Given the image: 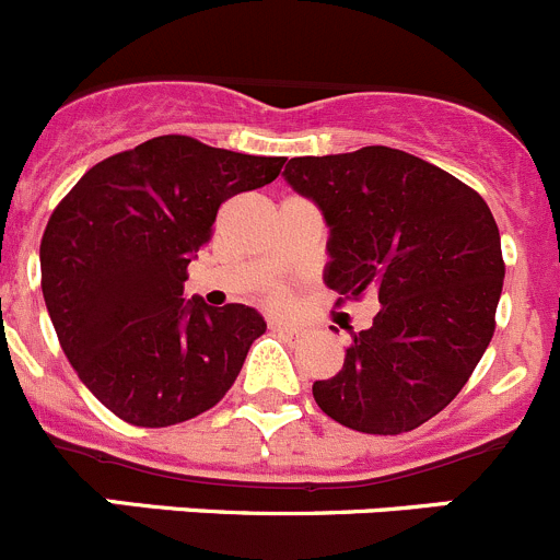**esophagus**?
Instances as JSON below:
<instances>
[{
	"mask_svg": "<svg viewBox=\"0 0 560 560\" xmlns=\"http://www.w3.org/2000/svg\"><path fill=\"white\" fill-rule=\"evenodd\" d=\"M275 332L280 335H289V338H296V335H302V327H296V324H289V322H271L269 324Z\"/></svg>",
	"mask_w": 560,
	"mask_h": 560,
	"instance_id": "34e87169",
	"label": "esophagus"
}]
</instances>
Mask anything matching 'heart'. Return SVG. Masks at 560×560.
<instances>
[{"label": "heart", "mask_w": 560, "mask_h": 560, "mask_svg": "<svg viewBox=\"0 0 560 560\" xmlns=\"http://www.w3.org/2000/svg\"><path fill=\"white\" fill-rule=\"evenodd\" d=\"M275 300H280V294H275Z\"/></svg>", "instance_id": "b5f03b06"}]
</instances>
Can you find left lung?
I'll list each match as a JSON object with an SVG mask.
<instances>
[{
    "label": "left lung",
    "mask_w": 560,
    "mask_h": 560,
    "mask_svg": "<svg viewBox=\"0 0 560 560\" xmlns=\"http://www.w3.org/2000/svg\"><path fill=\"white\" fill-rule=\"evenodd\" d=\"M283 178L329 228L324 283L343 296L374 291L382 305L313 398L363 434L418 429L454 401L492 340L505 277L492 211L451 173L385 145L296 156Z\"/></svg>",
    "instance_id": "obj_1"
}]
</instances>
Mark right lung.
I'll use <instances>...</instances> for the list:
<instances>
[{
  "instance_id": "1",
  "label": "right lung",
  "mask_w": 560,
  "mask_h": 560,
  "mask_svg": "<svg viewBox=\"0 0 560 560\" xmlns=\"http://www.w3.org/2000/svg\"><path fill=\"white\" fill-rule=\"evenodd\" d=\"M283 156L153 137L79 178L40 242V285L62 351L131 425L162 429L214 407L266 332L255 307L184 296L186 266L228 197L280 175Z\"/></svg>"
}]
</instances>
